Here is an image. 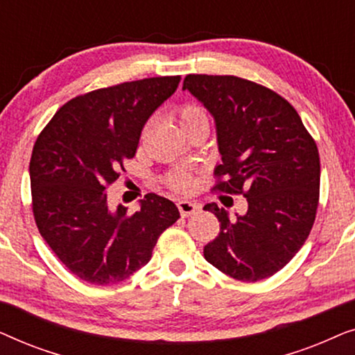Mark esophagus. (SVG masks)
I'll return each mask as SVG.
<instances>
[{"label":"esophagus","instance_id":"obj_1","mask_svg":"<svg viewBox=\"0 0 355 355\" xmlns=\"http://www.w3.org/2000/svg\"><path fill=\"white\" fill-rule=\"evenodd\" d=\"M178 208H179V213H181L182 218H187L193 215V213H197L200 210V203L197 202H191V200H179L178 202Z\"/></svg>","mask_w":355,"mask_h":355}]
</instances>
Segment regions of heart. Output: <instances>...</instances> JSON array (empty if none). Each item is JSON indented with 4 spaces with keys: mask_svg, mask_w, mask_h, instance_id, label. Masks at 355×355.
<instances>
[{
    "mask_svg": "<svg viewBox=\"0 0 355 355\" xmlns=\"http://www.w3.org/2000/svg\"><path fill=\"white\" fill-rule=\"evenodd\" d=\"M178 116H179V123L184 128V125L193 123V121H198V119H207V114L205 111H203L200 106L197 105H184L179 108L178 111ZM171 186L174 189H178V191H182V192H187L191 191L193 182H192V178L187 176V174L184 173H176L173 174L171 179Z\"/></svg>",
    "mask_w": 355,
    "mask_h": 355,
    "instance_id": "obj_1",
    "label": "heart"
}]
</instances>
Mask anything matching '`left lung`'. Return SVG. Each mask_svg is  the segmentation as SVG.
Wrapping results in <instances>:
<instances>
[{"label":"left lung","instance_id":"left-lung-1","mask_svg":"<svg viewBox=\"0 0 355 355\" xmlns=\"http://www.w3.org/2000/svg\"><path fill=\"white\" fill-rule=\"evenodd\" d=\"M189 90L216 125L223 178L215 189L244 193L249 208L231 218L207 203L220 234L203 255L231 278L254 283L273 276L297 254L318 207L320 157L315 140L289 101L273 90L234 76L189 74Z\"/></svg>","mask_w":355,"mask_h":355}]
</instances>
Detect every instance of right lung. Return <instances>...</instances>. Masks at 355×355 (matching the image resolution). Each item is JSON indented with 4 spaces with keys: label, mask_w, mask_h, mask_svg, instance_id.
<instances>
[{
    "label": "right lung",
    "mask_w": 355,
    "mask_h": 355,
    "mask_svg": "<svg viewBox=\"0 0 355 355\" xmlns=\"http://www.w3.org/2000/svg\"><path fill=\"white\" fill-rule=\"evenodd\" d=\"M179 80L152 77L76 96L33 145L28 171L37 227L62 265L87 283L129 278L178 221V207L157 193L145 196L134 215L124 205L111 208L106 186L137 152L145 123Z\"/></svg>",
    "instance_id": "obj_1"
}]
</instances>
